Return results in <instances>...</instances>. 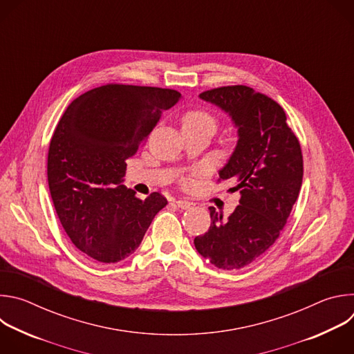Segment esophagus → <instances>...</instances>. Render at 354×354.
<instances>
[{"instance_id": "34e87169", "label": "esophagus", "mask_w": 354, "mask_h": 354, "mask_svg": "<svg viewBox=\"0 0 354 354\" xmlns=\"http://www.w3.org/2000/svg\"><path fill=\"white\" fill-rule=\"evenodd\" d=\"M175 205L179 207V209H183V210H186V209H190L192 206H193V203L192 201H189V200H176L175 201Z\"/></svg>"}]
</instances>
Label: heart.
Masks as SVG:
<instances>
[{"instance_id": "heart-1", "label": "heart", "mask_w": 354, "mask_h": 354, "mask_svg": "<svg viewBox=\"0 0 354 354\" xmlns=\"http://www.w3.org/2000/svg\"><path fill=\"white\" fill-rule=\"evenodd\" d=\"M183 129H209L214 133L217 127V119L206 109H190L182 116Z\"/></svg>"}]
</instances>
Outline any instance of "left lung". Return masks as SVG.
Here are the masks:
<instances>
[{
	"label": "left lung",
	"instance_id": "left-lung-1",
	"mask_svg": "<svg viewBox=\"0 0 354 354\" xmlns=\"http://www.w3.org/2000/svg\"><path fill=\"white\" fill-rule=\"evenodd\" d=\"M200 97L227 112L238 127V142L221 180L239 190V205L223 220L210 207L207 232L194 238L198 254L216 268L235 270L258 261L276 242L298 197L304 164L299 141L283 108L246 85L220 86Z\"/></svg>",
	"mask_w": 354,
	"mask_h": 354
}]
</instances>
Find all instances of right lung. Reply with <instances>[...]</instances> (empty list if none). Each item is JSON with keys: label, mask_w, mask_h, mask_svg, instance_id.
Returning a JSON list of instances; mask_svg holds the SVG:
<instances>
[{"label": "right lung", "mask_w": 354, "mask_h": 354, "mask_svg": "<svg viewBox=\"0 0 354 354\" xmlns=\"http://www.w3.org/2000/svg\"><path fill=\"white\" fill-rule=\"evenodd\" d=\"M180 99L175 89L106 84L68 105L47 156V182L57 217L77 249L116 263L140 246L168 201L145 200L123 183L126 161Z\"/></svg>", "instance_id": "1"}]
</instances>
